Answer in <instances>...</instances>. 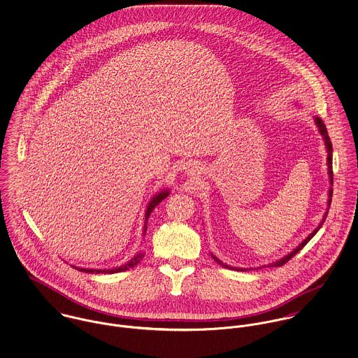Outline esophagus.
Returning a JSON list of instances; mask_svg holds the SVG:
<instances>
[{
    "mask_svg": "<svg viewBox=\"0 0 358 358\" xmlns=\"http://www.w3.org/2000/svg\"><path fill=\"white\" fill-rule=\"evenodd\" d=\"M191 169H195V167H191Z\"/></svg>",
    "mask_w": 358,
    "mask_h": 358,
    "instance_id": "obj_1",
    "label": "esophagus"
}]
</instances>
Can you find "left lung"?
Instances as JSON below:
<instances>
[{
	"label": "left lung",
	"mask_w": 358,
	"mask_h": 358,
	"mask_svg": "<svg viewBox=\"0 0 358 358\" xmlns=\"http://www.w3.org/2000/svg\"><path fill=\"white\" fill-rule=\"evenodd\" d=\"M315 123H316V126L318 127V131H320V134H321V137H322V140H324V144H325V148H327V166H328V177H329V184H331V187H329V189H328V201H327V211L324 213V217H322V220L320 221V224H318L317 228L308 236V238H305L296 248H294L291 252H288L287 255H284L281 259H278L276 262H272V264H268V265H264L265 268L266 266H269V268H273V266H281V265H284L285 262H288L296 252H299L308 243H309V240L313 238L316 234L318 232V229L322 227V224H324V221H325V218H327V214H328V210H329V206H331V200H332V184H334V178H332V144H331V140H329V136H328V131H327V127H325V124H324V122L321 118H318V117H315ZM211 257L214 258V261L217 262V264H220L221 266H224V268H227V269H234V271H240V272H244V271H251V268H248V269H245V268H235V266H229V265H227V264H224L222 261H220L215 255H213L211 254ZM264 266H259L258 269H261V268H264Z\"/></svg>",
	"instance_id": "left-lung-1"
}]
</instances>
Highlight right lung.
<instances>
[{
  "instance_id": "obj_1",
  "label": "right lung",
  "mask_w": 358,
  "mask_h": 358,
  "mask_svg": "<svg viewBox=\"0 0 358 358\" xmlns=\"http://www.w3.org/2000/svg\"><path fill=\"white\" fill-rule=\"evenodd\" d=\"M170 195V189H160L158 194H155L152 199L148 201V204H147V208H145V215H144V228H143V235L145 236V232H147V222H148V217H150V214L154 211V208L159 204L160 201L163 200L164 198H167ZM143 257H144V252H141V251H138L127 264H124V265H120V266H117V268H113V269H90V268H78V266H73V268H76V269H80V272H85V273H108V275H111V273H120V272H124V271H127V269H130V268H133V266H136L141 259H143Z\"/></svg>"
}]
</instances>
